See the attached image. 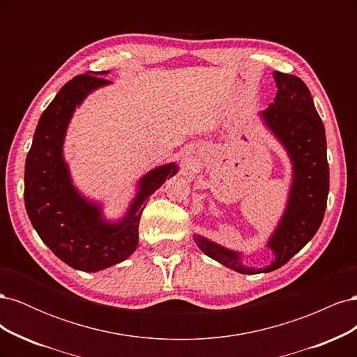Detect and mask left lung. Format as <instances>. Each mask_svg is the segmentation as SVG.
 <instances>
[{
    "mask_svg": "<svg viewBox=\"0 0 357 357\" xmlns=\"http://www.w3.org/2000/svg\"><path fill=\"white\" fill-rule=\"evenodd\" d=\"M277 95L261 119L284 147L291 164V183L284 213L266 247L274 261L264 268L245 266L243 255L202 235H193L202 253L240 274L271 273L283 266L320 228L329 192L325 126L307 84L296 75L274 71Z\"/></svg>",
    "mask_w": 357,
    "mask_h": 357,
    "instance_id": "1",
    "label": "left lung"
}]
</instances>
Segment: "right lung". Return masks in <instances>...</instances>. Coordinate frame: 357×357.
I'll return each mask as SVG.
<instances>
[{
	"mask_svg": "<svg viewBox=\"0 0 357 357\" xmlns=\"http://www.w3.org/2000/svg\"><path fill=\"white\" fill-rule=\"evenodd\" d=\"M107 74L86 73L62 86L40 117L25 164L24 198L32 226L62 262L84 273L121 264L135 252L149 197L178 171L176 162L150 169L138 180L137 195L119 220L105 219L102 205L83 197L73 185L63 158L67 128L86 96L112 84L104 79Z\"/></svg>",
	"mask_w": 357,
	"mask_h": 357,
	"instance_id": "right-lung-1",
	"label": "right lung"
}]
</instances>
